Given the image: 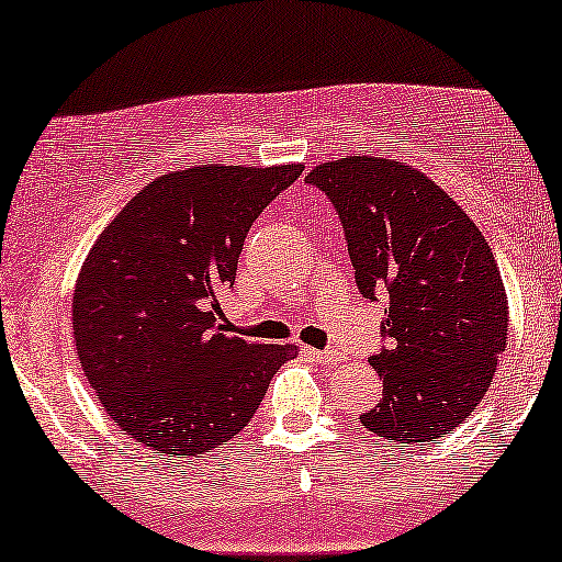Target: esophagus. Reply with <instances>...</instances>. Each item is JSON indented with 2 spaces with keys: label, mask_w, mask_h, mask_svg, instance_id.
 <instances>
[{
  "label": "esophagus",
  "mask_w": 562,
  "mask_h": 562,
  "mask_svg": "<svg viewBox=\"0 0 562 562\" xmlns=\"http://www.w3.org/2000/svg\"><path fill=\"white\" fill-rule=\"evenodd\" d=\"M306 356L314 358L316 363H335L340 361V356L335 353V350H316V348H306Z\"/></svg>",
  "instance_id": "34e87169"
}]
</instances>
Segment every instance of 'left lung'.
<instances>
[{
    "label": "left lung",
    "mask_w": 562,
    "mask_h": 562,
    "mask_svg": "<svg viewBox=\"0 0 562 562\" xmlns=\"http://www.w3.org/2000/svg\"><path fill=\"white\" fill-rule=\"evenodd\" d=\"M306 182L340 216L363 299H387V346L369 358L384 392L361 424L397 448L437 442L482 403L508 342L492 248L437 182L403 161L337 159Z\"/></svg>",
    "instance_id": "obj_1"
}]
</instances>
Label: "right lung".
<instances>
[{
    "label": "right lung",
    "mask_w": 562,
    "mask_h": 562,
    "mask_svg": "<svg viewBox=\"0 0 562 562\" xmlns=\"http://www.w3.org/2000/svg\"><path fill=\"white\" fill-rule=\"evenodd\" d=\"M301 165H201L161 175L106 225L78 274L72 335L120 429L167 456H201L251 422L293 346L216 324L248 229Z\"/></svg>",
    "instance_id": "obj_1"
}]
</instances>
